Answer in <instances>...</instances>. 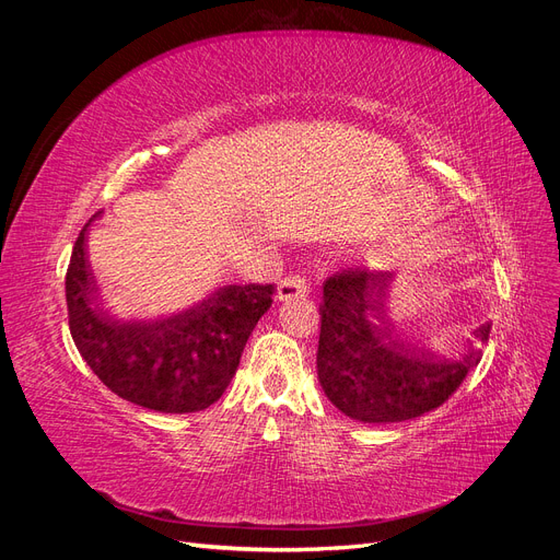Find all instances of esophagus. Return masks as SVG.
I'll return each mask as SVG.
<instances>
[{"instance_id":"obj_1","label":"esophagus","mask_w":560,"mask_h":560,"mask_svg":"<svg viewBox=\"0 0 560 560\" xmlns=\"http://www.w3.org/2000/svg\"><path fill=\"white\" fill-rule=\"evenodd\" d=\"M308 292H311V287H308L306 278H301V276H290V278L280 280V284H278V292H276V299H278V301H292V299L306 296Z\"/></svg>"}]
</instances>
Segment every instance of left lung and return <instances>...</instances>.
I'll return each instance as SVG.
<instances>
[{"label":"left lung","mask_w":560,"mask_h":560,"mask_svg":"<svg viewBox=\"0 0 560 560\" xmlns=\"http://www.w3.org/2000/svg\"><path fill=\"white\" fill-rule=\"evenodd\" d=\"M378 287V276L364 268L338 270L322 287L317 378L338 411L387 425L442 406L481 362V350L469 348L460 360H436L389 341L374 315ZM488 322L474 329L479 346L488 343Z\"/></svg>","instance_id":"left-lung-1"}]
</instances>
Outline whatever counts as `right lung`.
Listing matches in <instances>:
<instances>
[{
	"label": "right lung",
	"mask_w": 560,
	"mask_h": 560,
	"mask_svg": "<svg viewBox=\"0 0 560 560\" xmlns=\"http://www.w3.org/2000/svg\"><path fill=\"white\" fill-rule=\"evenodd\" d=\"M91 222L79 233L65 278L70 331L81 358L112 393L142 409H208L235 376L252 329L273 303V284H224L171 315L116 319L95 299L86 252Z\"/></svg>",
	"instance_id": "add662e5"
}]
</instances>
